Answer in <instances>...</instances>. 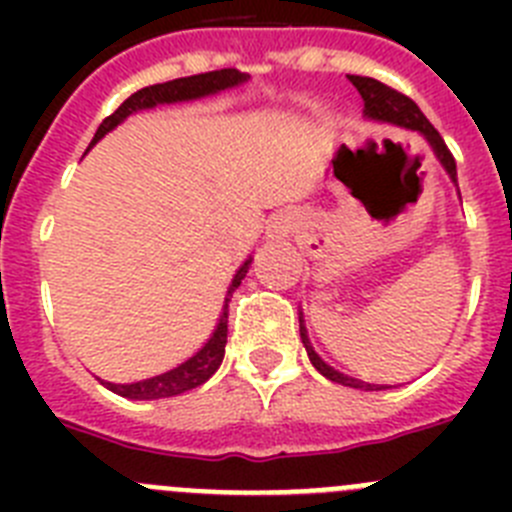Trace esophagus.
<instances>
[{"label":"esophagus","instance_id":"obj_1","mask_svg":"<svg viewBox=\"0 0 512 512\" xmlns=\"http://www.w3.org/2000/svg\"><path fill=\"white\" fill-rule=\"evenodd\" d=\"M284 233H287V223H282V220H277V223H271L269 238H282Z\"/></svg>","mask_w":512,"mask_h":512}]
</instances>
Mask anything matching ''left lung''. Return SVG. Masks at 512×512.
Here are the masks:
<instances>
[{
	"instance_id": "obj_1",
	"label": "left lung",
	"mask_w": 512,
	"mask_h": 512,
	"mask_svg": "<svg viewBox=\"0 0 512 512\" xmlns=\"http://www.w3.org/2000/svg\"><path fill=\"white\" fill-rule=\"evenodd\" d=\"M348 81L359 89L361 99H364V117L374 122H390V125H397V128H405V130H413V133H420L425 140H428V146L433 148L436 158L441 161V166L446 169L451 182L456 184V161L451 156V151L446 148L443 138L438 135V130L433 128L431 122L425 120V115L420 112L418 104L413 102L410 97L405 94L395 92L390 89L387 84L377 79H369V76H348ZM300 338L305 343V351L310 356L312 366L323 374L325 379L330 382H338L343 387H354V390H366V392H377V390H390V384H374V382H364V379H356V377H348V374L338 372L333 369L330 364H325L323 359L318 356V351L312 348L310 338H307V328H305V320H302V312H300Z\"/></svg>"
}]
</instances>
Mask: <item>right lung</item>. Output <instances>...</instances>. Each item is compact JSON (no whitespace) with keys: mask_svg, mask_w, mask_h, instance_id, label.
<instances>
[{"mask_svg":"<svg viewBox=\"0 0 512 512\" xmlns=\"http://www.w3.org/2000/svg\"><path fill=\"white\" fill-rule=\"evenodd\" d=\"M248 74H241L238 69H220V71H210V74H197V76H184V79H174V81H166V84H153V87L146 89H138L135 94H130L125 102L112 112L110 117H104L102 125L97 128L94 133L92 143H99L104 135L115 130L120 122L128 120L130 115L140 110H153L158 104H176V102H192V99H202V97H212V94H220L225 89H233V87H241L246 84ZM87 148V151H89ZM251 261L253 256H248L238 271H235L233 282L228 287V295H225V305L223 312H220V318H217L215 330H212V336L207 338L205 346L197 351V354L189 356L187 361H182L179 366L169 369L164 374H156V377H148V379H140V382H130V384H115V382H99L107 387L110 392L120 397H128V400H161V397H174V395H182V392L194 390V387H200L205 384L212 374L217 372V366L223 364V356H225V343H228V302L233 297V292L241 287L243 277L248 274L251 269Z\"/></svg>","mask_w":512,"mask_h":512,"instance_id":"1","label":"right lung"}]
</instances>
